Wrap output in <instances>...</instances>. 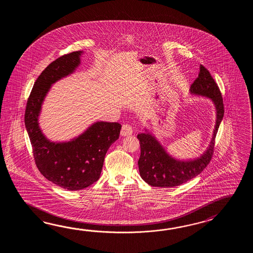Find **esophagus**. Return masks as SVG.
<instances>
[{
    "label": "esophagus",
    "instance_id": "esophagus-1",
    "mask_svg": "<svg viewBox=\"0 0 253 253\" xmlns=\"http://www.w3.org/2000/svg\"><path fill=\"white\" fill-rule=\"evenodd\" d=\"M132 133H133V129H132L131 126H129V125L127 124L123 125L122 129H121V132H120V134H121L122 136L131 135Z\"/></svg>",
    "mask_w": 253,
    "mask_h": 253
}]
</instances>
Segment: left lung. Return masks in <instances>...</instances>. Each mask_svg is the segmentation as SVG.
<instances>
[{
	"label": "left lung",
	"mask_w": 253,
	"mask_h": 253,
	"mask_svg": "<svg viewBox=\"0 0 253 253\" xmlns=\"http://www.w3.org/2000/svg\"><path fill=\"white\" fill-rule=\"evenodd\" d=\"M190 93L208 97L214 104L216 123L210 145L200 157L183 161L170 156L156 136L146 129L144 133L137 134L141 148L138 160L140 176L151 186L170 188L186 183L203 172L212 157L215 137L223 119L224 107L219 87L209 70L203 65L200 66L198 78L191 85Z\"/></svg>",
	"instance_id": "left-lung-1"
}]
</instances>
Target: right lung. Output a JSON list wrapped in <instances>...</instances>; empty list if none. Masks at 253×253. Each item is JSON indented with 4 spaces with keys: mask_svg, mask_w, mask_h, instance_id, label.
Segmentation results:
<instances>
[{
    "mask_svg": "<svg viewBox=\"0 0 253 253\" xmlns=\"http://www.w3.org/2000/svg\"><path fill=\"white\" fill-rule=\"evenodd\" d=\"M83 51L66 54L54 60L35 81L28 98L25 126L39 171L62 188L77 191L91 185L100 177L105 156L119 139L121 125L98 121L78 137L68 142H51L39 126L44 98L56 81L70 75L81 64Z\"/></svg>",
    "mask_w": 253,
    "mask_h": 253,
    "instance_id": "1",
    "label": "right lung"
}]
</instances>
